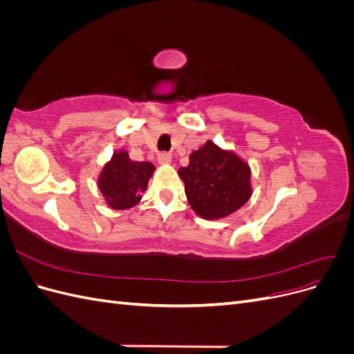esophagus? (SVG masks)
I'll list each match as a JSON object with an SVG mask.
<instances>
[{"label":"esophagus","mask_w":354,"mask_h":354,"mask_svg":"<svg viewBox=\"0 0 354 354\" xmlns=\"http://www.w3.org/2000/svg\"><path fill=\"white\" fill-rule=\"evenodd\" d=\"M171 159H173V156H171L169 152H159L158 153V162L159 164H169Z\"/></svg>","instance_id":"esophagus-1"}]
</instances>
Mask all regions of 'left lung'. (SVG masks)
Wrapping results in <instances>:
<instances>
[{
    "label": "left lung",
    "instance_id": "8db88e82",
    "mask_svg": "<svg viewBox=\"0 0 354 354\" xmlns=\"http://www.w3.org/2000/svg\"><path fill=\"white\" fill-rule=\"evenodd\" d=\"M187 201L199 217L217 220L239 209L251 196V171L241 158L207 142L178 169Z\"/></svg>",
    "mask_w": 354,
    "mask_h": 354
}]
</instances>
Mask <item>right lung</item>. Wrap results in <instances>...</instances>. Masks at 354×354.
<instances>
[{
    "instance_id": "obj_1",
    "label": "right lung",
    "mask_w": 354,
    "mask_h": 354,
    "mask_svg": "<svg viewBox=\"0 0 354 354\" xmlns=\"http://www.w3.org/2000/svg\"><path fill=\"white\" fill-rule=\"evenodd\" d=\"M153 169V164L131 160L124 151L113 153L111 162L104 165L99 177L100 192L111 208L127 209L134 207L146 190Z\"/></svg>"
}]
</instances>
